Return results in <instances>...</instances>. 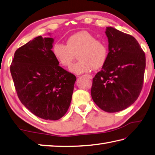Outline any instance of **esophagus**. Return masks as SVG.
Wrapping results in <instances>:
<instances>
[{"label":"esophagus","mask_w":155,"mask_h":155,"mask_svg":"<svg viewBox=\"0 0 155 155\" xmlns=\"http://www.w3.org/2000/svg\"><path fill=\"white\" fill-rule=\"evenodd\" d=\"M86 77H88L89 79H93V76H92L91 75H86Z\"/></svg>","instance_id":"1"}]
</instances>
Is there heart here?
Wrapping results in <instances>:
<instances>
[{"instance_id":"obj_1","label":"heart","mask_w":155,"mask_h":155,"mask_svg":"<svg viewBox=\"0 0 155 155\" xmlns=\"http://www.w3.org/2000/svg\"><path fill=\"white\" fill-rule=\"evenodd\" d=\"M51 51L54 58L63 67H69L77 54L80 61L70 67V71L80 75L94 69H98L105 64L108 56L107 45L97 40L94 35L82 31L72 35L67 39L66 45L55 43Z\"/></svg>"}]
</instances>
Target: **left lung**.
Wrapping results in <instances>:
<instances>
[{
  "label": "left lung",
  "mask_w": 155,
  "mask_h": 155,
  "mask_svg": "<svg viewBox=\"0 0 155 155\" xmlns=\"http://www.w3.org/2000/svg\"><path fill=\"white\" fill-rule=\"evenodd\" d=\"M107 61L94 76L91 88L94 102L105 112H120L136 101L142 89L146 56L131 35L107 27Z\"/></svg>",
  "instance_id": "obj_1"
}]
</instances>
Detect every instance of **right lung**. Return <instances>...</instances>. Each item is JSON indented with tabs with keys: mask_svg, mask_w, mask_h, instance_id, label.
Returning <instances> with one entry per match:
<instances>
[{
	"mask_svg": "<svg viewBox=\"0 0 155 155\" xmlns=\"http://www.w3.org/2000/svg\"><path fill=\"white\" fill-rule=\"evenodd\" d=\"M53 43L41 36L30 41L15 51L10 71L21 104L38 117L57 120L69 109L76 77L59 66Z\"/></svg>",
	"mask_w": 155,
	"mask_h": 155,
	"instance_id": "right-lung-1",
	"label": "right lung"
}]
</instances>
